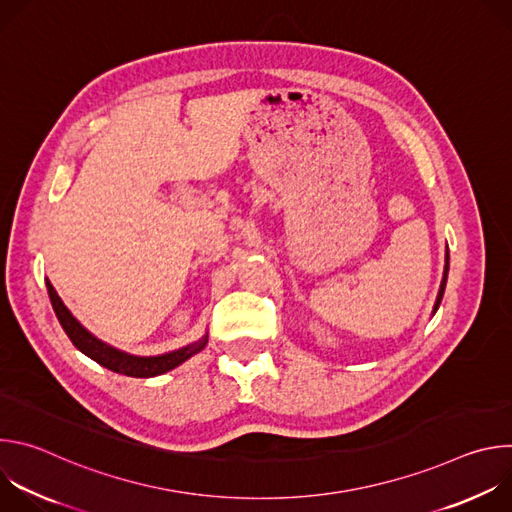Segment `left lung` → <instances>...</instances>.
<instances>
[{"label": "left lung", "instance_id": "8db88e82", "mask_svg": "<svg viewBox=\"0 0 512 512\" xmlns=\"http://www.w3.org/2000/svg\"><path fill=\"white\" fill-rule=\"evenodd\" d=\"M448 271H450V253H446V267H444V279H442L440 291H437V300H435V306H433V314L437 312V308H440V304H442V298H444V291H446V281H448Z\"/></svg>", "mask_w": 512, "mask_h": 512}]
</instances>
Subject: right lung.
Returning <instances> with one entry per match:
<instances>
[{
  "label": "right lung",
  "mask_w": 512,
  "mask_h": 512,
  "mask_svg": "<svg viewBox=\"0 0 512 512\" xmlns=\"http://www.w3.org/2000/svg\"><path fill=\"white\" fill-rule=\"evenodd\" d=\"M46 287H48V296H50L54 314H56L62 330L70 338V342L75 344L83 354H87L89 358L99 362L101 367H105L113 373H119L125 377H135V379L158 377V375H164V373L176 369L178 364H182L184 360H188L190 356L200 352L208 342V336L204 334L200 340H196L188 346H182L178 350L158 354V356H135V354L123 352V350L113 348L111 344L99 340L97 336H93L75 316H72L68 312V308L62 304V300L58 298L56 289L52 287V283L48 279H46Z\"/></svg>",
  "instance_id": "1"
}]
</instances>
